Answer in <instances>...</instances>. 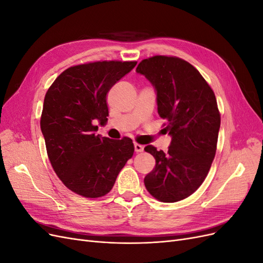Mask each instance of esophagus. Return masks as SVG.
<instances>
[{
    "label": "esophagus",
    "mask_w": 263,
    "mask_h": 263,
    "mask_svg": "<svg viewBox=\"0 0 263 263\" xmlns=\"http://www.w3.org/2000/svg\"><path fill=\"white\" fill-rule=\"evenodd\" d=\"M134 147H135V151H136V153H141V151H144V146L138 144V142H135Z\"/></svg>",
    "instance_id": "obj_1"
}]
</instances>
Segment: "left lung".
Instances as JSON below:
<instances>
[{"instance_id":"left-lung-1","label":"left lung","mask_w":263,"mask_h":263,"mask_svg":"<svg viewBox=\"0 0 263 263\" xmlns=\"http://www.w3.org/2000/svg\"><path fill=\"white\" fill-rule=\"evenodd\" d=\"M136 71L155 86L158 114L172 137L166 153L145 147L156 159L145 186L158 201L179 202L201 186L211 169L220 127L217 101L198 70L181 58L154 55Z\"/></svg>"}]
</instances>
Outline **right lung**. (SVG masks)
<instances>
[{
	"instance_id": "add662e5",
	"label": "right lung",
	"mask_w": 263,
	"mask_h": 263,
	"mask_svg": "<svg viewBox=\"0 0 263 263\" xmlns=\"http://www.w3.org/2000/svg\"><path fill=\"white\" fill-rule=\"evenodd\" d=\"M136 61H95L70 67L47 91L41 128L61 182L86 198L104 196L134 155L133 140L95 135L107 122L106 95Z\"/></svg>"
}]
</instances>
